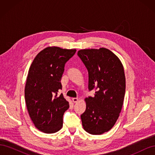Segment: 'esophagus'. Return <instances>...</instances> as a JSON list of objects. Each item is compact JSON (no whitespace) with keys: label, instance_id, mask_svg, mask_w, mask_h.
I'll return each instance as SVG.
<instances>
[{"label":"esophagus","instance_id":"1","mask_svg":"<svg viewBox=\"0 0 155 155\" xmlns=\"http://www.w3.org/2000/svg\"><path fill=\"white\" fill-rule=\"evenodd\" d=\"M78 101H79V99H78V98H77V97H73L72 98V101L74 103H77Z\"/></svg>","mask_w":155,"mask_h":155}]
</instances>
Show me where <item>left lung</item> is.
I'll return each mask as SVG.
<instances>
[{
	"label": "left lung",
	"mask_w": 155,
	"mask_h": 155,
	"mask_svg": "<svg viewBox=\"0 0 155 155\" xmlns=\"http://www.w3.org/2000/svg\"><path fill=\"white\" fill-rule=\"evenodd\" d=\"M78 55L88 72V89L94 97L85 99L86 110L81 115L83 127L94 135L110 130L118 119L125 92L124 68L120 59L105 48L82 49Z\"/></svg>",
	"instance_id": "1"
}]
</instances>
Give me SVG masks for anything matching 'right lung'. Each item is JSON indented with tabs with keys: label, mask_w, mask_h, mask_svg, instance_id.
<instances>
[{
	"label": "right lung",
	"mask_w": 155,
	"mask_h": 155,
	"mask_svg": "<svg viewBox=\"0 0 155 155\" xmlns=\"http://www.w3.org/2000/svg\"><path fill=\"white\" fill-rule=\"evenodd\" d=\"M76 51L48 46L35 56L29 68L25 88L27 110L35 127L45 133H55L63 127L69 103L58 92L62 88L64 64Z\"/></svg>",
	"instance_id": "add662e5"
}]
</instances>
